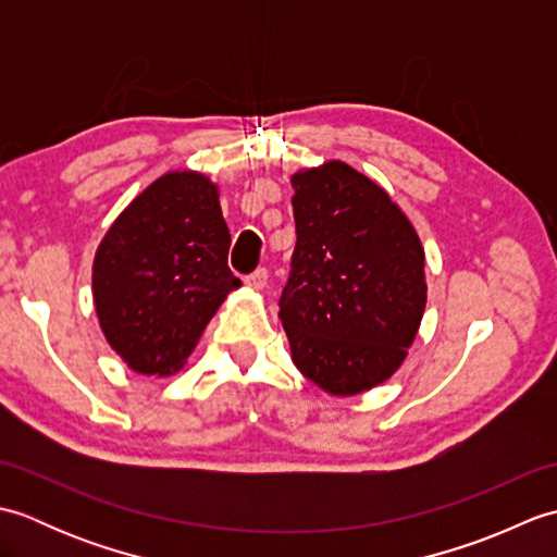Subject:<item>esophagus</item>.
<instances>
[{
  "label": "esophagus",
  "instance_id": "34e87169",
  "mask_svg": "<svg viewBox=\"0 0 557 557\" xmlns=\"http://www.w3.org/2000/svg\"><path fill=\"white\" fill-rule=\"evenodd\" d=\"M244 282H246V287H251L253 292L265 289V287H268V270H265V268H258V270L251 272V275H248Z\"/></svg>",
  "mask_w": 557,
  "mask_h": 557
}]
</instances>
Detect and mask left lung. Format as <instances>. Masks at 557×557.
<instances>
[{"label":"left lung","instance_id":"obj_1","mask_svg":"<svg viewBox=\"0 0 557 557\" xmlns=\"http://www.w3.org/2000/svg\"><path fill=\"white\" fill-rule=\"evenodd\" d=\"M297 248L280 299L292 361L351 397L393 377L425 311V253L383 186L327 160L294 174Z\"/></svg>","mask_w":557,"mask_h":557}]
</instances>
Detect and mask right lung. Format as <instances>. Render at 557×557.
I'll use <instances>...</instances> for the list:
<instances>
[{"mask_svg": "<svg viewBox=\"0 0 557 557\" xmlns=\"http://www.w3.org/2000/svg\"><path fill=\"white\" fill-rule=\"evenodd\" d=\"M230 230L210 176L176 170L144 188L104 232L92 301L108 345L128 369H184L210 318L242 287L227 265Z\"/></svg>", "mask_w": 557, "mask_h": 557, "instance_id": "add662e5", "label": "right lung"}]
</instances>
